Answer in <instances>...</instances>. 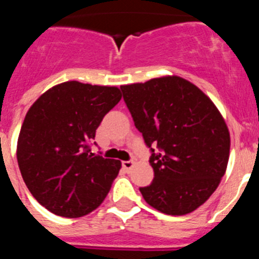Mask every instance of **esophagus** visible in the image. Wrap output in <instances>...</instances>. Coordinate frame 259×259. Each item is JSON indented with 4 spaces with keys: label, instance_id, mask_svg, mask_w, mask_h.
<instances>
[{
    "label": "esophagus",
    "instance_id": "34e87169",
    "mask_svg": "<svg viewBox=\"0 0 259 259\" xmlns=\"http://www.w3.org/2000/svg\"><path fill=\"white\" fill-rule=\"evenodd\" d=\"M134 164H135V162L134 161H123L122 162V166H123V168H124V170H131L132 167H134Z\"/></svg>",
    "mask_w": 259,
    "mask_h": 259
}]
</instances>
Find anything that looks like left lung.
Segmentation results:
<instances>
[{
	"mask_svg": "<svg viewBox=\"0 0 259 259\" xmlns=\"http://www.w3.org/2000/svg\"><path fill=\"white\" fill-rule=\"evenodd\" d=\"M120 89L152 150L154 179L140 188L144 200L167 215L198 209L218 188L230 158V131L218 107L198 87L175 75Z\"/></svg>",
	"mask_w": 259,
	"mask_h": 259,
	"instance_id": "8db88e82",
	"label": "left lung"
}]
</instances>
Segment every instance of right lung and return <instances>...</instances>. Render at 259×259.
<instances>
[{
  "mask_svg": "<svg viewBox=\"0 0 259 259\" xmlns=\"http://www.w3.org/2000/svg\"><path fill=\"white\" fill-rule=\"evenodd\" d=\"M120 98L118 87L72 80L48 89L27 111L18 164L32 196L53 214L80 218L104 202L122 163L93 154L88 144Z\"/></svg>",
  "mask_w": 259,
  "mask_h": 259,
  "instance_id": "obj_1",
  "label": "right lung"
}]
</instances>
